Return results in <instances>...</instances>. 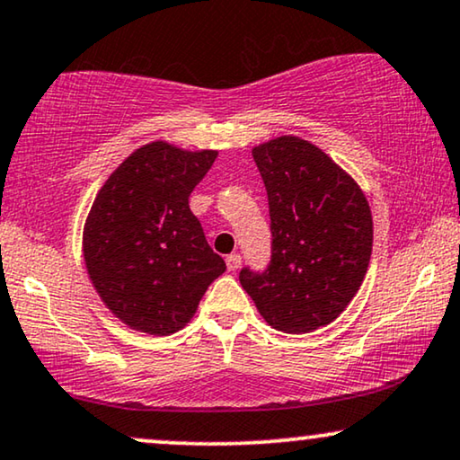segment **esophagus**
<instances>
[{"mask_svg":"<svg viewBox=\"0 0 460 460\" xmlns=\"http://www.w3.org/2000/svg\"><path fill=\"white\" fill-rule=\"evenodd\" d=\"M226 266H228V270H238V268H241V255L238 253H230L228 258H226Z\"/></svg>","mask_w":460,"mask_h":460,"instance_id":"obj_1","label":"esophagus"}]
</instances>
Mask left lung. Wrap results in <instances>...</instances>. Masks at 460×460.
Masks as SVG:
<instances>
[{
	"instance_id": "obj_1",
	"label": "left lung",
	"mask_w": 460,
	"mask_h": 460,
	"mask_svg": "<svg viewBox=\"0 0 460 460\" xmlns=\"http://www.w3.org/2000/svg\"><path fill=\"white\" fill-rule=\"evenodd\" d=\"M270 211V264L238 279L268 325L306 333L349 306L372 258V211L355 179L300 137L253 147Z\"/></svg>"
}]
</instances>
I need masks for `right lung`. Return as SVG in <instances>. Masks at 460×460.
<instances>
[{
    "label": "right lung",
    "mask_w": 460,
    "mask_h": 460,
    "mask_svg": "<svg viewBox=\"0 0 460 460\" xmlns=\"http://www.w3.org/2000/svg\"><path fill=\"white\" fill-rule=\"evenodd\" d=\"M216 158V150L147 143L111 172L93 202L84 226L88 274L105 306L133 330L152 336L181 330L226 270L188 202Z\"/></svg>",
    "instance_id": "obj_1"
}]
</instances>
